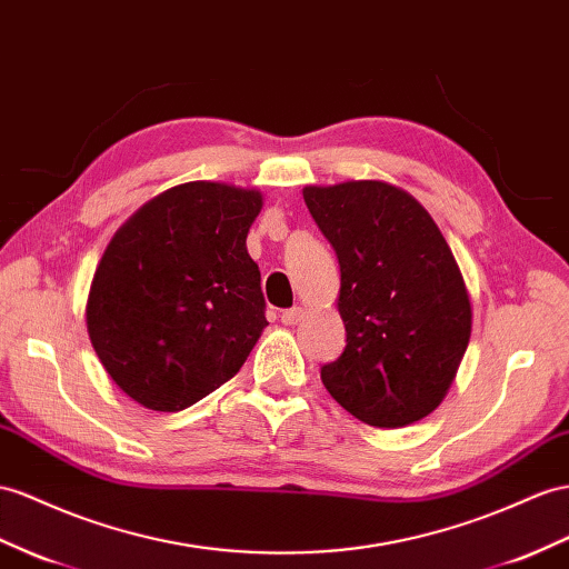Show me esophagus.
Returning <instances> with one entry per match:
<instances>
[{"instance_id":"1","label":"esophagus","mask_w":569,"mask_h":569,"mask_svg":"<svg viewBox=\"0 0 569 569\" xmlns=\"http://www.w3.org/2000/svg\"><path fill=\"white\" fill-rule=\"evenodd\" d=\"M302 317H305V310H302V308H290V310H286V312L281 315V322L288 325V327H293V325L300 322Z\"/></svg>"}]
</instances>
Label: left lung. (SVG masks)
<instances>
[{
    "label": "left lung",
    "mask_w": 569,
    "mask_h": 569,
    "mask_svg": "<svg viewBox=\"0 0 569 569\" xmlns=\"http://www.w3.org/2000/svg\"><path fill=\"white\" fill-rule=\"evenodd\" d=\"M341 267L343 353L322 368L329 395L375 428L432 413L471 339V300L432 216L380 180L305 187Z\"/></svg>",
    "instance_id": "1"
}]
</instances>
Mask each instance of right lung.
I'll return each instance as SVG.
<instances>
[{"mask_svg":"<svg viewBox=\"0 0 569 569\" xmlns=\"http://www.w3.org/2000/svg\"><path fill=\"white\" fill-rule=\"evenodd\" d=\"M261 192L184 182L114 232L96 269L86 327L127 397L174 413L236 377L269 325L247 232Z\"/></svg>","mask_w":569,"mask_h":569,"instance_id":"1","label":"right lung"}]
</instances>
